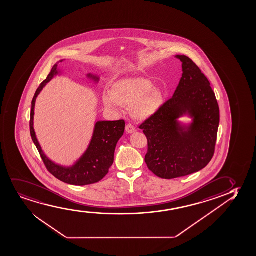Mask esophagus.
I'll list each match as a JSON object with an SVG mask.
<instances>
[{
    "label": "esophagus",
    "mask_w": 256,
    "mask_h": 256,
    "mask_svg": "<svg viewBox=\"0 0 256 256\" xmlns=\"http://www.w3.org/2000/svg\"><path fill=\"white\" fill-rule=\"evenodd\" d=\"M126 130L127 133H133L136 132V128L133 126L132 124H128L126 126Z\"/></svg>",
    "instance_id": "1"
}]
</instances>
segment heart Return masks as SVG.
Wrapping results in <instances>:
<instances>
[{
  "label": "heart",
  "instance_id": "heart-1",
  "mask_svg": "<svg viewBox=\"0 0 256 256\" xmlns=\"http://www.w3.org/2000/svg\"><path fill=\"white\" fill-rule=\"evenodd\" d=\"M150 80L144 78H124L118 81L112 88V95L104 94L106 106L116 108L118 104L133 108V115L138 120L154 116L162 107L164 96L159 90H152Z\"/></svg>",
  "mask_w": 256,
  "mask_h": 256
}]
</instances>
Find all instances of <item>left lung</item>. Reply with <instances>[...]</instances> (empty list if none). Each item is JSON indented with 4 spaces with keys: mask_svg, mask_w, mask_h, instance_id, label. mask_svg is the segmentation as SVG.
I'll use <instances>...</instances> for the list:
<instances>
[{
    "mask_svg": "<svg viewBox=\"0 0 256 256\" xmlns=\"http://www.w3.org/2000/svg\"><path fill=\"white\" fill-rule=\"evenodd\" d=\"M182 75L172 98L140 124L147 138V167L156 176L173 179L206 167L213 158L220 122V110L210 83L191 58L176 55ZM188 112L194 122L188 131L176 118Z\"/></svg>",
    "mask_w": 256,
    "mask_h": 256,
    "instance_id": "8db88e82",
    "label": "left lung"
}]
</instances>
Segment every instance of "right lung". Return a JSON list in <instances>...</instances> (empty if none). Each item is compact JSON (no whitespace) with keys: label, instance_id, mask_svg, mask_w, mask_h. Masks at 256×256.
I'll list each match as a JSON object with an SVG mask.
<instances>
[{"label":"right lung","instance_id":"right-lung-1","mask_svg":"<svg viewBox=\"0 0 256 256\" xmlns=\"http://www.w3.org/2000/svg\"><path fill=\"white\" fill-rule=\"evenodd\" d=\"M57 68L58 64H55L48 78L40 84L32 98L30 123L31 136L40 155L42 156L46 168L54 176L68 184L77 186L92 184L102 180L107 175L109 168L114 164L116 142L123 136L126 122L123 120L97 122L94 129L92 140L86 152L84 153L83 156L72 167L65 168L50 161L43 153L42 150L40 146L32 126L36 98L46 84L51 80L54 75L58 74ZM89 76L92 77L90 74ZM92 78L94 80H98L96 77Z\"/></svg>","mask_w":256,"mask_h":256}]
</instances>
